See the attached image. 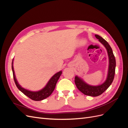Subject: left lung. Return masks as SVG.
Returning <instances> with one entry per match:
<instances>
[{"instance_id":"8db88e82","label":"left lung","mask_w":128,"mask_h":128,"mask_svg":"<svg viewBox=\"0 0 128 128\" xmlns=\"http://www.w3.org/2000/svg\"><path fill=\"white\" fill-rule=\"evenodd\" d=\"M95 37L104 46L108 53L109 65L106 80L102 84L94 86L88 84L78 76H76L75 77V83L77 88L84 94L92 96H100L110 87L114 78L116 67L115 58L109 44L104 38L98 34H95Z\"/></svg>"}]
</instances>
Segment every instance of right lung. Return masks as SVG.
<instances>
[{"label": "right lung", "mask_w": 128, "mask_h": 128, "mask_svg": "<svg viewBox=\"0 0 128 128\" xmlns=\"http://www.w3.org/2000/svg\"><path fill=\"white\" fill-rule=\"evenodd\" d=\"M12 69L13 74V78L15 84L18 88V90L21 91L23 94L28 96L31 99H32L34 101H40V100H44L52 94V93L54 90L56 88V83L59 80V77H60L62 71H60L56 72L54 75L50 80H48V83L46 84L44 88H42L41 90L37 91H32L22 88L19 83H18V80L16 78V76L15 75V72L13 67V59L12 63Z\"/></svg>", "instance_id": "obj_1"}]
</instances>
